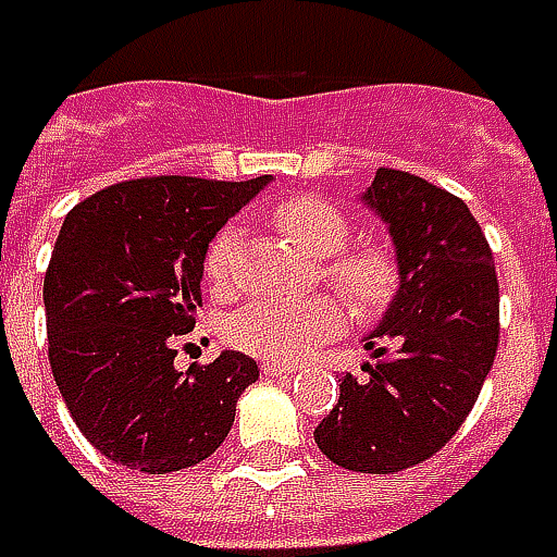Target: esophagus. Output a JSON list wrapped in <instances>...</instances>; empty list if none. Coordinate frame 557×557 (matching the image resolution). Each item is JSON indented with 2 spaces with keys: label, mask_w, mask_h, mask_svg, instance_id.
Returning a JSON list of instances; mask_svg holds the SVG:
<instances>
[{
  "label": "esophagus",
  "mask_w": 557,
  "mask_h": 557,
  "mask_svg": "<svg viewBox=\"0 0 557 557\" xmlns=\"http://www.w3.org/2000/svg\"><path fill=\"white\" fill-rule=\"evenodd\" d=\"M294 369H297L294 362H272V359L260 362V372L267 374V377H285V374H290Z\"/></svg>",
  "instance_id": "34e87169"
}]
</instances>
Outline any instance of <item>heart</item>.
<instances>
[{
  "label": "heart",
  "instance_id": "1",
  "mask_svg": "<svg viewBox=\"0 0 557 557\" xmlns=\"http://www.w3.org/2000/svg\"><path fill=\"white\" fill-rule=\"evenodd\" d=\"M272 223L290 242L322 257V278L332 285L354 315H377L394 304L399 288V263L384 242L354 238V220L319 195H290L269 207ZM242 250V228L225 223L203 247V278L213 288L225 290L235 282ZM344 310L332 294H319L310 300H253L225 319V341L238 350L263 359L290 362L307 354L315 341L341 332Z\"/></svg>",
  "mask_w": 557,
  "mask_h": 557
}]
</instances>
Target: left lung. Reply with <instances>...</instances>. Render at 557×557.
Instances as JSON below:
<instances>
[{
	"label": "left lung",
	"mask_w": 557,
	"mask_h": 557,
	"mask_svg": "<svg viewBox=\"0 0 557 557\" xmlns=\"http://www.w3.org/2000/svg\"><path fill=\"white\" fill-rule=\"evenodd\" d=\"M366 201L391 225L399 290L366 350L369 377L344 374L315 428L347 471L394 474L456 437L499 347V278L468 203L406 170L381 166Z\"/></svg>",
	"instance_id": "left-lung-1"
}]
</instances>
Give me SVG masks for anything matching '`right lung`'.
<instances>
[{"mask_svg": "<svg viewBox=\"0 0 557 557\" xmlns=\"http://www.w3.org/2000/svg\"><path fill=\"white\" fill-rule=\"evenodd\" d=\"M267 183L141 176L64 216L42 282L49 362L101 456L170 474L228 437L257 362L225 350L176 372L173 359L201 307L203 247Z\"/></svg>", "mask_w": 557, "mask_h": 557, "instance_id": "1", "label": "right lung"}]
</instances>
